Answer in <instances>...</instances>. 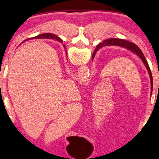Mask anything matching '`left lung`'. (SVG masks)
<instances>
[{"label":"left lung","instance_id":"left-lung-1","mask_svg":"<svg viewBox=\"0 0 159 159\" xmlns=\"http://www.w3.org/2000/svg\"><path fill=\"white\" fill-rule=\"evenodd\" d=\"M108 45H116V46H119V47H122L126 48V49L131 51L132 52H133L138 56V57L141 59V60L142 61V62L144 63V66H146V68L148 71V73L149 74V77H150V81H151V95L152 94V90H153V78H152V71H151L150 68L149 64H148L147 61L146 60V58L144 57V55L142 53V50L139 49V48L138 46V45H135L133 43L125 41V40L123 39H109L105 40L104 41L101 43H99L97 48H95V51L93 54L92 56V60H93L94 57H95L96 52L98 51L99 49H100L101 48L104 47V46H108Z\"/></svg>","mask_w":159,"mask_h":159}]
</instances>
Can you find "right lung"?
I'll use <instances>...</instances> for the list:
<instances>
[{
    "instance_id": "add662e5",
    "label": "right lung",
    "mask_w": 159,
    "mask_h": 159,
    "mask_svg": "<svg viewBox=\"0 0 159 159\" xmlns=\"http://www.w3.org/2000/svg\"><path fill=\"white\" fill-rule=\"evenodd\" d=\"M51 39L57 40V41L60 42L61 43H62V40H61V39H60V38H59L57 36H56V35L52 34H40V35H39V36H34L33 38H31V39H27V40H30V39ZM26 41V40H25V41H24L23 42H25ZM64 45V49H65V50L66 51V46L64 45ZM66 56H67V53H66Z\"/></svg>"
}]
</instances>
